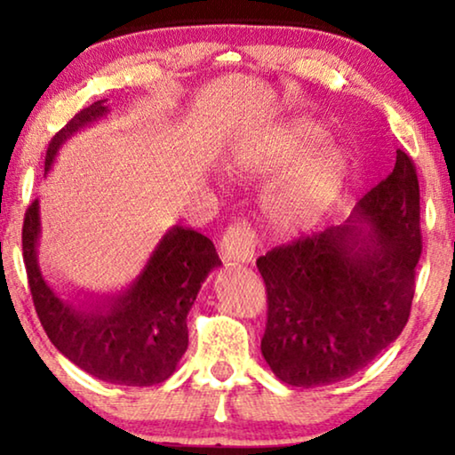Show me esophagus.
I'll use <instances>...</instances> for the list:
<instances>
[{
	"mask_svg": "<svg viewBox=\"0 0 455 455\" xmlns=\"http://www.w3.org/2000/svg\"><path fill=\"white\" fill-rule=\"evenodd\" d=\"M254 251H257V234L248 221H232L221 235V257L228 265L248 263L252 260Z\"/></svg>",
	"mask_w": 455,
	"mask_h": 455,
	"instance_id": "esophagus-1",
	"label": "esophagus"
}]
</instances>
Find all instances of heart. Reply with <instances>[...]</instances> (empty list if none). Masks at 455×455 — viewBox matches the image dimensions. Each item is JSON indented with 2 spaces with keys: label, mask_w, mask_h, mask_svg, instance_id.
Listing matches in <instances>:
<instances>
[{
  "label": "heart",
  "mask_w": 455,
  "mask_h": 455,
  "mask_svg": "<svg viewBox=\"0 0 455 455\" xmlns=\"http://www.w3.org/2000/svg\"><path fill=\"white\" fill-rule=\"evenodd\" d=\"M323 140L325 130L300 117L279 128L265 147L246 157V165L252 170H273L305 155L265 201L267 217L279 229L308 226L323 213L339 188L344 178V157L335 148L313 151Z\"/></svg>",
  "instance_id": "heart-1"
}]
</instances>
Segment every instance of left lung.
<instances>
[{"label":"left lung","instance_id":"1","mask_svg":"<svg viewBox=\"0 0 455 455\" xmlns=\"http://www.w3.org/2000/svg\"><path fill=\"white\" fill-rule=\"evenodd\" d=\"M356 220L302 234L257 259L267 290L260 352L283 383L319 387L356 375L406 327L422 252L412 157L356 207Z\"/></svg>","mask_w":455,"mask_h":455}]
</instances>
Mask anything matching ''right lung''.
Wrapping results in <instances>:
<instances>
[{"label": "right lung", "mask_w": 455, "mask_h": 455, "mask_svg": "<svg viewBox=\"0 0 455 455\" xmlns=\"http://www.w3.org/2000/svg\"><path fill=\"white\" fill-rule=\"evenodd\" d=\"M105 114L108 108L97 101L55 132L47 147L45 170L52 167L61 142ZM39 232V201H33L24 213L22 257L36 316L52 344L101 381L148 387L170 379L188 347V310L209 271L221 265L213 242L195 229L173 228L126 294L99 307L74 308L41 275L36 265Z\"/></svg>", "instance_id": "1"}]
</instances>
